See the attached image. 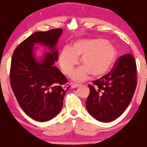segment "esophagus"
<instances>
[{
    "mask_svg": "<svg viewBox=\"0 0 147 147\" xmlns=\"http://www.w3.org/2000/svg\"><path fill=\"white\" fill-rule=\"evenodd\" d=\"M72 84L71 87L72 88H75L79 87L81 86V84Z\"/></svg>",
    "mask_w": 147,
    "mask_h": 147,
    "instance_id": "1",
    "label": "esophagus"
}]
</instances>
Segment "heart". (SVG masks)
Returning a JSON list of instances; mask_svg holds the SVG:
<instances>
[{
    "label": "heart",
    "instance_id": "heart-1",
    "mask_svg": "<svg viewBox=\"0 0 147 147\" xmlns=\"http://www.w3.org/2000/svg\"><path fill=\"white\" fill-rule=\"evenodd\" d=\"M81 57L83 65L72 74V78L77 82L86 79L90 74L101 77L107 73L117 59V50L104 38L76 40L70 48L65 47L61 51L59 63L63 73L70 75Z\"/></svg>",
    "mask_w": 147,
    "mask_h": 147
}]
</instances>
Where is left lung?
Wrapping results in <instances>:
<instances>
[{
	"instance_id": "left-lung-1",
	"label": "left lung",
	"mask_w": 147,
	"mask_h": 147,
	"mask_svg": "<svg viewBox=\"0 0 147 147\" xmlns=\"http://www.w3.org/2000/svg\"><path fill=\"white\" fill-rule=\"evenodd\" d=\"M137 82L134 57L131 54L122 55L109 73L88 85L90 94L86 102L87 111L102 122L117 119L131 102Z\"/></svg>"
}]
</instances>
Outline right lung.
<instances>
[{"label": "right lung", "instance_id": "obj_1", "mask_svg": "<svg viewBox=\"0 0 147 147\" xmlns=\"http://www.w3.org/2000/svg\"><path fill=\"white\" fill-rule=\"evenodd\" d=\"M62 29L36 32L15 49L10 67V85L23 111L30 117L46 122L60 112L68 90V79L54 65L58 60L56 45ZM40 43L51 49L38 62L35 60L33 45Z\"/></svg>", "mask_w": 147, "mask_h": 147}]
</instances>
